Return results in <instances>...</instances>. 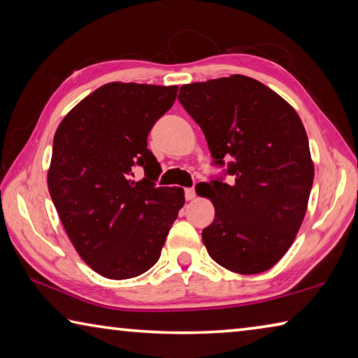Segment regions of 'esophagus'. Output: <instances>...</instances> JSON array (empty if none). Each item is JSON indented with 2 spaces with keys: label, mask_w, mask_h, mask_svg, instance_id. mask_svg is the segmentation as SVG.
Here are the masks:
<instances>
[{
  "label": "esophagus",
  "mask_w": 358,
  "mask_h": 358,
  "mask_svg": "<svg viewBox=\"0 0 358 358\" xmlns=\"http://www.w3.org/2000/svg\"><path fill=\"white\" fill-rule=\"evenodd\" d=\"M185 197H186V201H192V199L196 197V189H194V187H186Z\"/></svg>",
  "instance_id": "1"
}]
</instances>
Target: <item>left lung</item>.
<instances>
[{
	"mask_svg": "<svg viewBox=\"0 0 358 358\" xmlns=\"http://www.w3.org/2000/svg\"><path fill=\"white\" fill-rule=\"evenodd\" d=\"M178 101L201 126L213 166L230 159L221 177L203 183L201 196L215 205L203 245L224 268L262 273L287 252L306 213L314 166L301 120L246 76L183 85Z\"/></svg>",
	"mask_w": 358,
	"mask_h": 358,
	"instance_id": "obj_1",
	"label": "left lung"
}]
</instances>
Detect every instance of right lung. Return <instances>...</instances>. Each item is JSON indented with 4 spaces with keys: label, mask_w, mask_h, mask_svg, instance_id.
Wrapping results in <instances>:
<instances>
[{
    "label": "right lung",
    "mask_w": 358,
    "mask_h": 358,
    "mask_svg": "<svg viewBox=\"0 0 358 358\" xmlns=\"http://www.w3.org/2000/svg\"><path fill=\"white\" fill-rule=\"evenodd\" d=\"M178 87L112 82L66 115L53 137L48 192L72 245L108 280L145 273L185 205L181 187H157L148 132ZM138 165L147 179L134 180Z\"/></svg>",
    "instance_id": "right-lung-1"
}]
</instances>
